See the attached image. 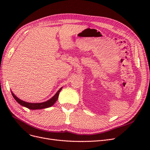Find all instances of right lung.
I'll use <instances>...</instances> for the list:
<instances>
[{
    "instance_id": "obj_1",
    "label": "right lung",
    "mask_w": 150,
    "mask_h": 150,
    "mask_svg": "<svg viewBox=\"0 0 150 150\" xmlns=\"http://www.w3.org/2000/svg\"><path fill=\"white\" fill-rule=\"evenodd\" d=\"M62 88L56 93V94L49 100H47V101L43 102V103H28V102H25L24 101H22L21 100H20L19 98H18L17 97H16V96L14 94L11 92L12 95L14 97V98L16 100V101L18 102V103H19L21 105L25 106L30 109H32V110H35V109H44V108H47L50 107L52 106H53L55 102L57 101L58 96H59V92L61 91Z\"/></svg>"
}]
</instances>
